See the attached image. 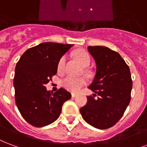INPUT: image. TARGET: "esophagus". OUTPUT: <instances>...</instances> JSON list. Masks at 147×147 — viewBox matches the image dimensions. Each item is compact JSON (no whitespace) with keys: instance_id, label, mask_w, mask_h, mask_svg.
<instances>
[{"instance_id":"1","label":"esophagus","mask_w":147,"mask_h":147,"mask_svg":"<svg viewBox=\"0 0 147 147\" xmlns=\"http://www.w3.org/2000/svg\"><path fill=\"white\" fill-rule=\"evenodd\" d=\"M77 96H78V94H75V93L71 94V97H72V98H75V97H77Z\"/></svg>"}]
</instances>
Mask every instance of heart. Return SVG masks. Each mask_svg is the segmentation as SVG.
I'll list each match as a JSON object with an SVG mask.
<instances>
[{
    "instance_id": "obj_1",
    "label": "heart",
    "mask_w": 147,
    "mask_h": 147,
    "mask_svg": "<svg viewBox=\"0 0 147 147\" xmlns=\"http://www.w3.org/2000/svg\"><path fill=\"white\" fill-rule=\"evenodd\" d=\"M74 56L80 64L84 67L89 66L90 63V58L89 54L84 50H78L74 53ZM66 57H62L58 62L57 69L59 72H62L64 68ZM87 84V80L84 78H73V77H67L62 80V86L67 89V90L72 92H78L83 86Z\"/></svg>"
}]
</instances>
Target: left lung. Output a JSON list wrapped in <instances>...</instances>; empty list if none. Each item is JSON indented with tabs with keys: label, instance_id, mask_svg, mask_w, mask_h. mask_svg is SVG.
<instances>
[{
	"label": "left lung",
	"instance_id": "8db88e82",
	"mask_svg": "<svg viewBox=\"0 0 147 147\" xmlns=\"http://www.w3.org/2000/svg\"><path fill=\"white\" fill-rule=\"evenodd\" d=\"M94 59L96 73L88 96L80 109L83 119L99 129L113 126L122 118L131 98L132 81L129 67L119 54L105 46H88ZM98 94L99 97H94Z\"/></svg>",
	"mask_w": 147,
	"mask_h": 147
}]
</instances>
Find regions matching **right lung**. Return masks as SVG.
I'll use <instances>...</instances> for the list:
<instances>
[{"label": "right lung", "mask_w": 147, "mask_h": 147, "mask_svg": "<svg viewBox=\"0 0 147 147\" xmlns=\"http://www.w3.org/2000/svg\"><path fill=\"white\" fill-rule=\"evenodd\" d=\"M74 45L42 42L27 49L16 64L15 102L22 117L36 127L55 122L71 94L63 88L53 93L45 87L57 74L58 62Z\"/></svg>", "instance_id": "add662e5"}]
</instances>
